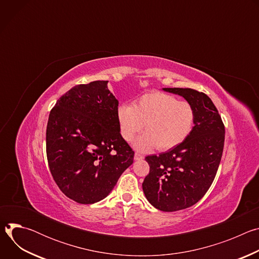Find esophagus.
I'll use <instances>...</instances> for the list:
<instances>
[{"instance_id":"esophagus-1","label":"esophagus","mask_w":259,"mask_h":259,"mask_svg":"<svg viewBox=\"0 0 259 259\" xmlns=\"http://www.w3.org/2000/svg\"><path fill=\"white\" fill-rule=\"evenodd\" d=\"M142 159H143L142 155H140L139 153H135V155H134V160L135 161H139V160H142Z\"/></svg>"}]
</instances>
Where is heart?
I'll list each match as a JSON object with an SVG mask.
<instances>
[{"instance_id":"1","label":"heart","mask_w":259,"mask_h":259,"mask_svg":"<svg viewBox=\"0 0 259 259\" xmlns=\"http://www.w3.org/2000/svg\"><path fill=\"white\" fill-rule=\"evenodd\" d=\"M121 136L131 141L143 129L134 142L137 150H171L190 135L195 123V109L187 101L163 92L146 93L133 105L122 103L116 110Z\"/></svg>"}]
</instances>
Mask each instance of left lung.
Returning <instances> with one entry per match:
<instances>
[{"instance_id":"obj_1","label":"left lung","mask_w":259,"mask_h":259,"mask_svg":"<svg viewBox=\"0 0 259 259\" xmlns=\"http://www.w3.org/2000/svg\"><path fill=\"white\" fill-rule=\"evenodd\" d=\"M163 90L182 96L195 109V126L186 140L145 158L150 173L142 190L147 201L161 211L173 212L195 205L211 187L224 152L225 125L205 93L191 88Z\"/></svg>"}]
</instances>
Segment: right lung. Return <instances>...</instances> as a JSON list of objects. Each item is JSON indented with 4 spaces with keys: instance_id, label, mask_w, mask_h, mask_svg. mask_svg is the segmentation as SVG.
Listing matches in <instances>:
<instances>
[{
    "instance_id": "add662e5",
    "label": "right lung",
    "mask_w": 259,
    "mask_h": 259,
    "mask_svg": "<svg viewBox=\"0 0 259 259\" xmlns=\"http://www.w3.org/2000/svg\"><path fill=\"white\" fill-rule=\"evenodd\" d=\"M108 81L72 87L51 109L46 131L50 172L60 191L93 204L113 191L133 163L134 152L120 133L118 99Z\"/></svg>"
}]
</instances>
